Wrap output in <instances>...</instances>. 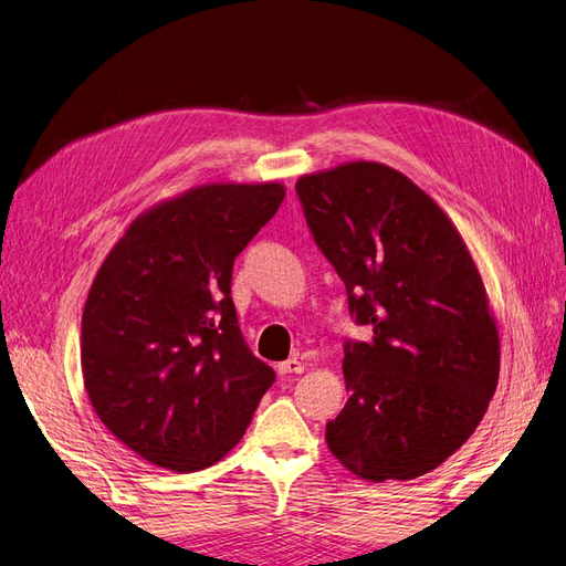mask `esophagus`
<instances>
[{
	"label": "esophagus",
	"instance_id": "34e87169",
	"mask_svg": "<svg viewBox=\"0 0 566 566\" xmlns=\"http://www.w3.org/2000/svg\"><path fill=\"white\" fill-rule=\"evenodd\" d=\"M277 370L282 375H289V373H303V364L298 359H286L282 364H277Z\"/></svg>",
	"mask_w": 566,
	"mask_h": 566
}]
</instances>
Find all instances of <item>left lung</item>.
I'll return each mask as SVG.
<instances>
[{"instance_id":"8db88e82","label":"left lung","mask_w":566,"mask_h":566,"mask_svg":"<svg viewBox=\"0 0 566 566\" xmlns=\"http://www.w3.org/2000/svg\"><path fill=\"white\" fill-rule=\"evenodd\" d=\"M312 238L347 291L349 399L328 450L366 480H412L462 448L494 396L499 333L464 240L422 188L380 163L301 177Z\"/></svg>"}]
</instances>
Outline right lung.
Wrapping results in <instances>:
<instances>
[{
  "instance_id": "right-lung-1",
  "label": "right lung",
  "mask_w": 566,
  "mask_h": 566,
  "mask_svg": "<svg viewBox=\"0 0 566 566\" xmlns=\"http://www.w3.org/2000/svg\"><path fill=\"white\" fill-rule=\"evenodd\" d=\"M282 200V184L193 188L135 219L102 263L81 319L83 385L146 462L217 464L275 382L244 343L230 282Z\"/></svg>"
}]
</instances>
